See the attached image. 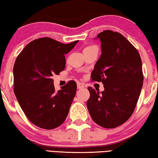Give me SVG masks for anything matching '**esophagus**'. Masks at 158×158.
<instances>
[{
	"instance_id": "34e87169",
	"label": "esophagus",
	"mask_w": 158,
	"mask_h": 158,
	"mask_svg": "<svg viewBox=\"0 0 158 158\" xmlns=\"http://www.w3.org/2000/svg\"><path fill=\"white\" fill-rule=\"evenodd\" d=\"M77 88L78 89H82V88H84V85L83 84H82L81 83H77Z\"/></svg>"
}]
</instances>
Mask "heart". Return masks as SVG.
<instances>
[{
	"label": "heart",
	"mask_w": 158,
	"mask_h": 158,
	"mask_svg": "<svg viewBox=\"0 0 158 158\" xmlns=\"http://www.w3.org/2000/svg\"><path fill=\"white\" fill-rule=\"evenodd\" d=\"M98 49V47L96 46H94V45H90V46H88L84 48L83 49V52H85V51H90V50H92V49Z\"/></svg>",
	"instance_id": "obj_1"
}]
</instances>
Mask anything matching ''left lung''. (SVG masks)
<instances>
[{
	"mask_svg": "<svg viewBox=\"0 0 158 158\" xmlns=\"http://www.w3.org/2000/svg\"><path fill=\"white\" fill-rule=\"evenodd\" d=\"M101 55L90 75L103 83L99 93L88 87L87 107L92 119L103 128H116L130 118L139 99L144 76L137 49L122 34L105 30L97 35Z\"/></svg>",
	"mask_w": 158,
	"mask_h": 158,
	"instance_id": "left-lung-1",
	"label": "left lung"
}]
</instances>
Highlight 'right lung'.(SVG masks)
Here are the masks:
<instances>
[{"mask_svg": "<svg viewBox=\"0 0 158 158\" xmlns=\"http://www.w3.org/2000/svg\"><path fill=\"white\" fill-rule=\"evenodd\" d=\"M78 42L65 44L49 37L40 38L29 43L16 57L14 94L28 119L40 128H57L66 119L77 84L70 81L56 91L52 77L64 70V55Z\"/></svg>", "mask_w": 158, "mask_h": 158, "instance_id": "add662e5", "label": "right lung"}]
</instances>
